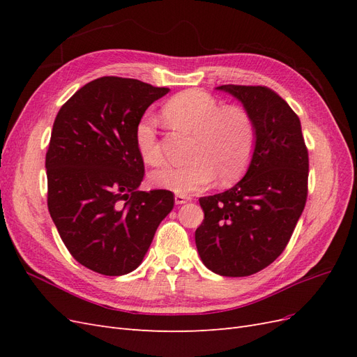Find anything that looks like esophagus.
Returning <instances> with one entry per match:
<instances>
[{"label": "esophagus", "mask_w": 357, "mask_h": 357, "mask_svg": "<svg viewBox=\"0 0 357 357\" xmlns=\"http://www.w3.org/2000/svg\"><path fill=\"white\" fill-rule=\"evenodd\" d=\"M174 199H176V204H177V205H181V204L189 202L192 198L188 197V195H180V193H177V195L174 197Z\"/></svg>", "instance_id": "obj_1"}]
</instances>
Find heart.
Listing matches in <instances>:
<instances>
[{"instance_id": "1", "label": "heart", "mask_w": 357, "mask_h": 357, "mask_svg": "<svg viewBox=\"0 0 357 357\" xmlns=\"http://www.w3.org/2000/svg\"><path fill=\"white\" fill-rule=\"evenodd\" d=\"M164 121L193 134L190 162L178 167H164L150 174L153 186L190 193L208 186L215 178L228 183L238 178L255 149V125L250 114L238 105H223L202 91L190 89L169 98L162 107ZM138 155L147 165L162 162L155 121L143 117L135 128Z\"/></svg>"}]
</instances>
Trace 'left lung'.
<instances>
[{
	"mask_svg": "<svg viewBox=\"0 0 357 357\" xmlns=\"http://www.w3.org/2000/svg\"><path fill=\"white\" fill-rule=\"evenodd\" d=\"M250 114L255 149L244 177L231 189L199 198L195 231L202 264L225 277L252 275L283 253L307 201L308 152L301 121L265 86L223 84Z\"/></svg>",
	"mask_w": 357,
	"mask_h": 357,
	"instance_id": "obj_1",
	"label": "left lung"
}]
</instances>
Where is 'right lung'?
<instances>
[{"label":"right lung","instance_id":"1","mask_svg":"<svg viewBox=\"0 0 357 357\" xmlns=\"http://www.w3.org/2000/svg\"><path fill=\"white\" fill-rule=\"evenodd\" d=\"M168 92L101 77L75 92L53 123L46 153L50 218L71 256L98 274L137 269L174 207L169 190H138L144 164L135 144L149 105Z\"/></svg>","mask_w":357,"mask_h":357}]
</instances>
